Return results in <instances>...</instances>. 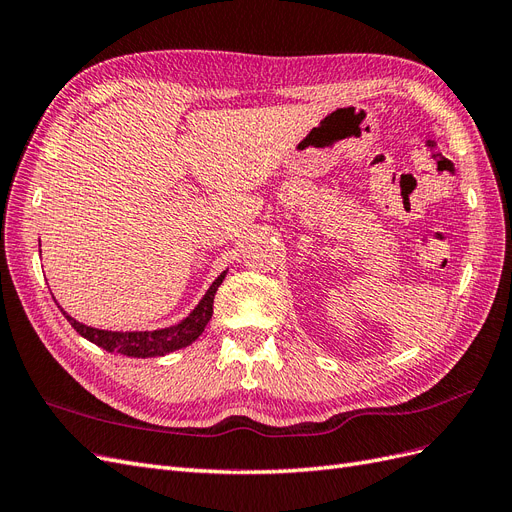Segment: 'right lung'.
Here are the masks:
<instances>
[{
    "mask_svg": "<svg viewBox=\"0 0 512 512\" xmlns=\"http://www.w3.org/2000/svg\"><path fill=\"white\" fill-rule=\"evenodd\" d=\"M226 271L218 275L209 290L205 292V297L200 299V303L192 309L188 318H183L181 322L173 324V327L158 329V331H102L87 327V324L74 320L68 316L64 309L66 320L72 324L74 331L81 337L89 339L91 344H96L108 352H119L126 356H134V359H149V356H164L168 352H175L179 348L190 346L198 335L205 331L207 322L213 316V297L218 292L220 284L224 282Z\"/></svg>",
    "mask_w": 512,
    "mask_h": 512,
    "instance_id": "add662e5",
    "label": "right lung"
}]
</instances>
